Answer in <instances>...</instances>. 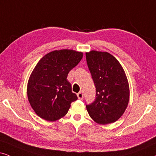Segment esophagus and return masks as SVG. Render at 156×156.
Masks as SVG:
<instances>
[{
  "label": "esophagus",
  "instance_id": "1",
  "mask_svg": "<svg viewBox=\"0 0 156 156\" xmlns=\"http://www.w3.org/2000/svg\"><path fill=\"white\" fill-rule=\"evenodd\" d=\"M77 96H78V98H79V99H83V94L82 92H79L78 94H77Z\"/></svg>",
  "mask_w": 156,
  "mask_h": 156
}]
</instances>
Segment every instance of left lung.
Returning <instances> with one entry per match:
<instances>
[{"label":"left lung","instance_id":"left-lung-1","mask_svg":"<svg viewBox=\"0 0 156 156\" xmlns=\"http://www.w3.org/2000/svg\"><path fill=\"white\" fill-rule=\"evenodd\" d=\"M96 87V99L86 105L89 116L101 125L117 121L127 109L129 88L123 68L113 55L92 50L86 53Z\"/></svg>","mask_w":156,"mask_h":156}]
</instances>
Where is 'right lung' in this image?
I'll list each match as a JSON object with an SVG mask.
<instances>
[{
  "label": "right lung",
  "mask_w": 156,
  "mask_h": 156,
  "mask_svg": "<svg viewBox=\"0 0 156 156\" xmlns=\"http://www.w3.org/2000/svg\"><path fill=\"white\" fill-rule=\"evenodd\" d=\"M82 58V52L60 50L49 52L39 61L27 85L29 101L39 117L51 122L60 119L78 99L67 77Z\"/></svg>",
  "instance_id": "right-lung-1"
}]
</instances>
